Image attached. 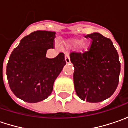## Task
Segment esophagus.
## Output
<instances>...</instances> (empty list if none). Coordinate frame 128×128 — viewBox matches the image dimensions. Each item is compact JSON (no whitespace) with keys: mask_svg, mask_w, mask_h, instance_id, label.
Instances as JSON below:
<instances>
[{"mask_svg":"<svg viewBox=\"0 0 128 128\" xmlns=\"http://www.w3.org/2000/svg\"><path fill=\"white\" fill-rule=\"evenodd\" d=\"M65 59H66V62L67 64H68V63L70 62V59L69 54H68V53L66 54V56H65Z\"/></svg>","mask_w":128,"mask_h":128,"instance_id":"1","label":"esophagus"}]
</instances>
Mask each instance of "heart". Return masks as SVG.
<instances>
[{
  "label": "heart",
  "instance_id": "b5f03b06",
  "mask_svg": "<svg viewBox=\"0 0 128 128\" xmlns=\"http://www.w3.org/2000/svg\"><path fill=\"white\" fill-rule=\"evenodd\" d=\"M66 46L68 47H77L79 46L80 49H82L83 50H88L89 48V43L86 41H82V39L80 38H72V39H70L68 40L66 42Z\"/></svg>",
  "mask_w": 128,
  "mask_h": 128
}]
</instances>
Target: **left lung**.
Masks as SVG:
<instances>
[{"instance_id":"obj_1","label":"left lung","mask_w":128,"mask_h":128,"mask_svg":"<svg viewBox=\"0 0 128 128\" xmlns=\"http://www.w3.org/2000/svg\"><path fill=\"white\" fill-rule=\"evenodd\" d=\"M92 39L88 51L71 52L77 96L89 102L109 98L118 88L120 73L119 56L110 39L98 32L85 36Z\"/></svg>"}]
</instances>
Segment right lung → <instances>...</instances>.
Instances as JSON below:
<instances>
[{"mask_svg":"<svg viewBox=\"0 0 128 128\" xmlns=\"http://www.w3.org/2000/svg\"><path fill=\"white\" fill-rule=\"evenodd\" d=\"M56 32L38 30L24 37L12 52L6 74L10 90L22 100L35 103L50 96L53 84L66 62L64 53L46 58L55 46Z\"/></svg>","mask_w":128,"mask_h":128,"instance_id":"right-lung-1","label":"right lung"}]
</instances>
